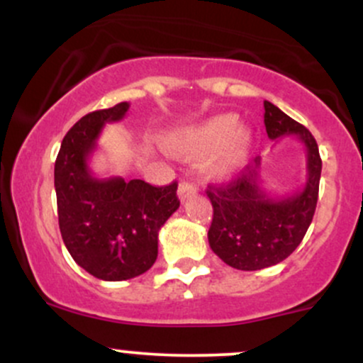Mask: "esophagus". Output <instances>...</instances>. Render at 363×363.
Listing matches in <instances>:
<instances>
[{
  "label": "esophagus",
  "instance_id": "34e87169",
  "mask_svg": "<svg viewBox=\"0 0 363 363\" xmlns=\"http://www.w3.org/2000/svg\"><path fill=\"white\" fill-rule=\"evenodd\" d=\"M194 194H196V186L193 184V182L182 181L181 184H179L177 196H179V199H181L182 203H184L187 198H191V196H194Z\"/></svg>",
  "mask_w": 363,
  "mask_h": 363
}]
</instances>
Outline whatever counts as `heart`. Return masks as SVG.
<instances>
[{
  "mask_svg": "<svg viewBox=\"0 0 363 363\" xmlns=\"http://www.w3.org/2000/svg\"><path fill=\"white\" fill-rule=\"evenodd\" d=\"M251 145L252 133L239 126L235 114L215 116L169 140V148L176 155L201 157L211 153L205 170L216 181L232 179L242 169Z\"/></svg>",
  "mask_w": 363,
  "mask_h": 363,
  "instance_id": "heart-1",
  "label": "heart"
}]
</instances>
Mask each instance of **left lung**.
<instances>
[{
  "instance_id": "obj_1",
  "label": "left lung",
  "mask_w": 363,
  "mask_h": 363,
  "mask_svg": "<svg viewBox=\"0 0 363 363\" xmlns=\"http://www.w3.org/2000/svg\"><path fill=\"white\" fill-rule=\"evenodd\" d=\"M264 126L269 140L295 136L306 147V182L290 196L262 187L261 158L256 157L235 181L208 187L213 220L208 230L211 251L225 264L242 272L269 268L290 256L302 242L318 205L323 162L314 136L285 112L264 101Z\"/></svg>"
}]
</instances>
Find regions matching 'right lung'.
Listing matches in <instances>:
<instances>
[{
	"label": "right lung",
	"instance_id": "right-lung-1",
	"mask_svg": "<svg viewBox=\"0 0 363 363\" xmlns=\"http://www.w3.org/2000/svg\"><path fill=\"white\" fill-rule=\"evenodd\" d=\"M128 102L83 116L62 138L54 187L62 242L78 266L104 281L148 272L158 254V232L179 208L177 182L155 187L141 179H101L89 160L107 123L124 119Z\"/></svg>",
	"mask_w": 363,
	"mask_h": 363
}]
</instances>
